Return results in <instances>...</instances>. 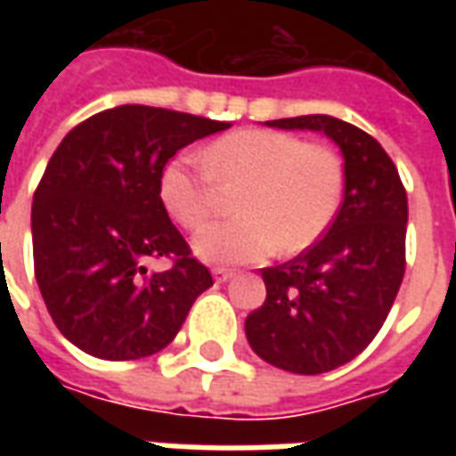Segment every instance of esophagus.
Returning a JSON list of instances; mask_svg holds the SVG:
<instances>
[{
    "label": "esophagus",
    "instance_id": "obj_1",
    "mask_svg": "<svg viewBox=\"0 0 456 456\" xmlns=\"http://www.w3.org/2000/svg\"><path fill=\"white\" fill-rule=\"evenodd\" d=\"M212 276H215L217 283H227L229 278L234 276V271H229V268H215V271H212Z\"/></svg>",
    "mask_w": 456,
    "mask_h": 456
}]
</instances>
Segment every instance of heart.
I'll use <instances>...</instances> for the list:
<instances>
[{
    "label": "heart",
    "instance_id": "heart-1",
    "mask_svg": "<svg viewBox=\"0 0 456 456\" xmlns=\"http://www.w3.org/2000/svg\"><path fill=\"white\" fill-rule=\"evenodd\" d=\"M202 166L185 159L166 163L159 198L173 222L200 229L217 209V185L241 188L234 200L239 217L209 224L192 241L195 254L217 266L313 247L342 202V159L325 143H305L288 131H232L202 151Z\"/></svg>",
    "mask_w": 456,
    "mask_h": 456
}]
</instances>
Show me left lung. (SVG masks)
<instances>
[{
	"label": "left lung",
	"mask_w": 456,
	"mask_h": 456,
	"mask_svg": "<svg viewBox=\"0 0 456 456\" xmlns=\"http://www.w3.org/2000/svg\"><path fill=\"white\" fill-rule=\"evenodd\" d=\"M325 131L344 156V202L325 237L264 268L266 300L247 317L251 349L290 373L332 371L362 354L391 313L405 273L408 198L379 141L327 114L266 121Z\"/></svg>",
	"instance_id": "1"
}]
</instances>
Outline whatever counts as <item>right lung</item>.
<instances>
[{"instance_id": "obj_1", "label": "right lung", "mask_w": 456, "mask_h": 456, "mask_svg": "<svg viewBox=\"0 0 456 456\" xmlns=\"http://www.w3.org/2000/svg\"><path fill=\"white\" fill-rule=\"evenodd\" d=\"M224 129L121 104L61 141L34 192V271L55 327L77 349L110 362L160 352L212 286L160 202L159 178L180 149ZM160 256L174 266L151 274L145 261Z\"/></svg>"}]
</instances>
